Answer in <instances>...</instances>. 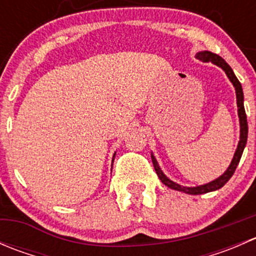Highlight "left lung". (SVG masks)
Here are the masks:
<instances>
[{
	"label": "left lung",
	"mask_w": 256,
	"mask_h": 256,
	"mask_svg": "<svg viewBox=\"0 0 256 256\" xmlns=\"http://www.w3.org/2000/svg\"><path fill=\"white\" fill-rule=\"evenodd\" d=\"M197 58L202 62H212V63L216 64L218 66H220L224 72L226 73L228 78L230 79V82H233L234 88H236V104H238V112H239V120H240V141L238 144V148H236V154H234V158L232 161L230 166L228 167L226 172L222 174L220 177L216 178V180H212V182L207 183V184L200 186V187H183V186L177 184V183L172 182L171 180H168L166 176L164 174V172L161 171L160 168L158 164H157L156 158L152 156V164H154V171H156L157 176L160 177L161 182L164 184H166L167 187L172 188V190H180V192L188 193V194H203V193H208L212 192V190H216L219 188L223 187L230 177L233 176L234 172H236V166H238L240 158H242V151H244V147L246 144V140H248V121H246V114H245V109H244V95H242V84L238 80V78L234 74L233 69L229 66V64L224 60L222 56H219L218 54L212 53V52L204 50V52H200L197 54Z\"/></svg>",
	"instance_id": "8db88e82"
}]
</instances>
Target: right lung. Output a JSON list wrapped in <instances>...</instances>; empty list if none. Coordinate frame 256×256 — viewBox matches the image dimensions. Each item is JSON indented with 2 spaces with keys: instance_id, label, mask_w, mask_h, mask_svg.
Listing matches in <instances>:
<instances>
[{
  "instance_id": "obj_1",
  "label": "right lung",
  "mask_w": 256,
  "mask_h": 256,
  "mask_svg": "<svg viewBox=\"0 0 256 256\" xmlns=\"http://www.w3.org/2000/svg\"><path fill=\"white\" fill-rule=\"evenodd\" d=\"M114 157H115V156H114Z\"/></svg>"
}]
</instances>
